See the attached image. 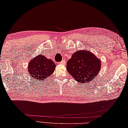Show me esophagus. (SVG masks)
Listing matches in <instances>:
<instances>
[{
	"mask_svg": "<svg viewBox=\"0 0 128 128\" xmlns=\"http://www.w3.org/2000/svg\"><path fill=\"white\" fill-rule=\"evenodd\" d=\"M66 63V60H62L61 62H60L59 64H64Z\"/></svg>",
	"mask_w": 128,
	"mask_h": 128,
	"instance_id": "34e87169",
	"label": "esophagus"
}]
</instances>
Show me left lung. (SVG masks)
<instances>
[{"label":"left lung","mask_w":128,"mask_h":128,"mask_svg":"<svg viewBox=\"0 0 128 128\" xmlns=\"http://www.w3.org/2000/svg\"><path fill=\"white\" fill-rule=\"evenodd\" d=\"M100 59L87 51H78L67 61V70L79 83L91 82L97 76L100 68Z\"/></svg>","instance_id":"8db88e82"}]
</instances>
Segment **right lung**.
Wrapping results in <instances>:
<instances>
[{
    "instance_id": "right-lung-1",
    "label": "right lung",
    "mask_w": 128,
    "mask_h": 128,
    "mask_svg": "<svg viewBox=\"0 0 128 128\" xmlns=\"http://www.w3.org/2000/svg\"><path fill=\"white\" fill-rule=\"evenodd\" d=\"M55 67L56 64L52 61L40 54L29 62L28 70L31 78L40 81L52 74Z\"/></svg>"
}]
</instances>
